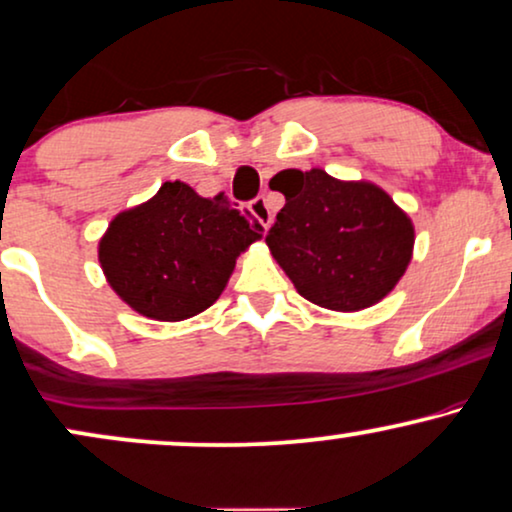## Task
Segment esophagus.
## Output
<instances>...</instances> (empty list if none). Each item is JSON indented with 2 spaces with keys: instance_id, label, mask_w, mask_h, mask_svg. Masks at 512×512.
Here are the masks:
<instances>
[{
  "instance_id": "obj_1",
  "label": "esophagus",
  "mask_w": 512,
  "mask_h": 512,
  "mask_svg": "<svg viewBox=\"0 0 512 512\" xmlns=\"http://www.w3.org/2000/svg\"><path fill=\"white\" fill-rule=\"evenodd\" d=\"M250 212H252V217H255L257 222L264 226V229H269L271 222H274V215H271V210H269V205H267V198H255V200H252Z\"/></svg>"
}]
</instances>
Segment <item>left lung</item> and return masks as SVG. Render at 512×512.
<instances>
[{"mask_svg":"<svg viewBox=\"0 0 512 512\" xmlns=\"http://www.w3.org/2000/svg\"><path fill=\"white\" fill-rule=\"evenodd\" d=\"M286 196L267 245L304 300L361 312L394 290L416 243L411 217L368 179H335L321 167L283 170Z\"/></svg>","mask_w":512,"mask_h":512,"instance_id":"8db88e82","label":"left lung"}]
</instances>
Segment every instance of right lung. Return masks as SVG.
<instances>
[{
  "mask_svg": "<svg viewBox=\"0 0 512 512\" xmlns=\"http://www.w3.org/2000/svg\"><path fill=\"white\" fill-rule=\"evenodd\" d=\"M260 238V222L177 179L111 219L99 241V264L127 307L172 323L215 304L238 257Z\"/></svg>",
  "mask_w": 512,
  "mask_h": 512,
  "instance_id": "right-lung-1",
  "label": "right lung"
}]
</instances>
